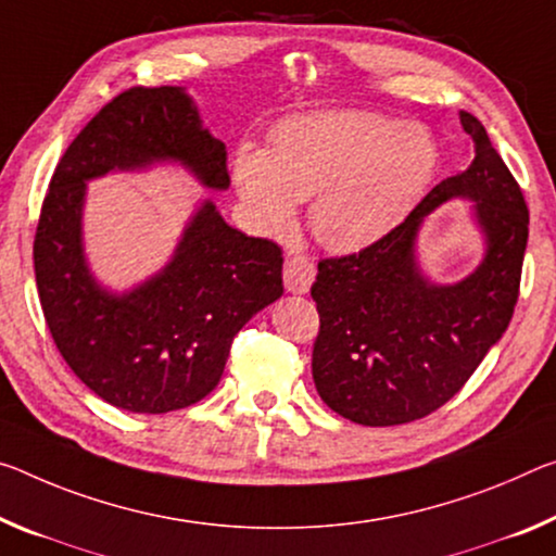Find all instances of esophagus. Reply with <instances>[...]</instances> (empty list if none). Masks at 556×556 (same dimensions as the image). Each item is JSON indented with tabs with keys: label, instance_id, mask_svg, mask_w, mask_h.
I'll use <instances>...</instances> for the list:
<instances>
[{
	"label": "esophagus",
	"instance_id": "34e87169",
	"mask_svg": "<svg viewBox=\"0 0 556 556\" xmlns=\"http://www.w3.org/2000/svg\"><path fill=\"white\" fill-rule=\"evenodd\" d=\"M281 275H285L287 292L306 294L314 281L316 267H314V262L306 257V254H292V257H287L285 271H281Z\"/></svg>",
	"mask_w": 556,
	"mask_h": 556
}]
</instances>
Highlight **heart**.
<instances>
[{"label": "heart", "instance_id": "1", "mask_svg": "<svg viewBox=\"0 0 556 556\" xmlns=\"http://www.w3.org/2000/svg\"><path fill=\"white\" fill-rule=\"evenodd\" d=\"M430 130L366 111H314L281 123L267 151L244 146L232 180L247 215L285 232L309 202L316 240L358 252L389 235L426 195L438 170Z\"/></svg>", "mask_w": 556, "mask_h": 556}]
</instances>
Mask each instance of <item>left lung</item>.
<instances>
[{"label": "left lung", "mask_w": 556, "mask_h": 556, "mask_svg": "<svg viewBox=\"0 0 556 556\" xmlns=\"http://www.w3.org/2000/svg\"><path fill=\"white\" fill-rule=\"evenodd\" d=\"M475 161L438 182L399 227L346 257L319 262L312 374L321 401L358 426H401L438 410L463 389L513 319L530 210L488 130L460 111ZM476 202L485 237L481 267L455 286L421 275V219L447 199Z\"/></svg>", "instance_id": "obj_1"}]
</instances>
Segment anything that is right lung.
Returning <instances> with one entry per match:
<instances>
[{
  "label": "right lung",
  "instance_id": "1",
  "mask_svg": "<svg viewBox=\"0 0 556 556\" xmlns=\"http://www.w3.org/2000/svg\"><path fill=\"white\" fill-rule=\"evenodd\" d=\"M167 161L210 190L230 188L225 143L202 128L185 88L118 93L61 155L34 237L39 302L56 349L99 399L130 413L205 399L237 331L285 292L279 244L235 230L210 200L157 275L123 294L96 281L81 232L86 182Z\"/></svg>",
  "mask_w": 556,
  "mask_h": 556
}]
</instances>
